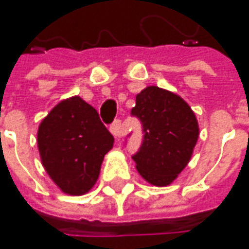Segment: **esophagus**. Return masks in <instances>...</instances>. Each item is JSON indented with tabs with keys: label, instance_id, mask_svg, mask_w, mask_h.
Listing matches in <instances>:
<instances>
[{
	"label": "esophagus",
	"instance_id": "esophagus-1",
	"mask_svg": "<svg viewBox=\"0 0 249 249\" xmlns=\"http://www.w3.org/2000/svg\"><path fill=\"white\" fill-rule=\"evenodd\" d=\"M110 131H111V134H113L115 138H121V136L125 134V129L123 128V124H121L120 120H115V121H114V124L110 126Z\"/></svg>",
	"mask_w": 249,
	"mask_h": 249
}]
</instances>
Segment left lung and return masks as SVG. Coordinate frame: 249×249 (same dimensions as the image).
I'll use <instances>...</instances> for the list:
<instances>
[{
	"label": "left lung",
	"instance_id": "1",
	"mask_svg": "<svg viewBox=\"0 0 249 249\" xmlns=\"http://www.w3.org/2000/svg\"><path fill=\"white\" fill-rule=\"evenodd\" d=\"M131 115L136 117L143 139L132 159L143 178L157 187L171 184L188 164L199 128L194 111L174 93L149 86L136 96Z\"/></svg>",
	"mask_w": 249,
	"mask_h": 249
}]
</instances>
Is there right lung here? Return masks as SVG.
<instances>
[{"mask_svg":"<svg viewBox=\"0 0 249 249\" xmlns=\"http://www.w3.org/2000/svg\"><path fill=\"white\" fill-rule=\"evenodd\" d=\"M113 143L99 113L79 96L57 104L38 126L41 163L70 195H83L96 184L104 155Z\"/></svg>","mask_w":249,"mask_h":249,"instance_id":"add662e5","label":"right lung"}]
</instances>
